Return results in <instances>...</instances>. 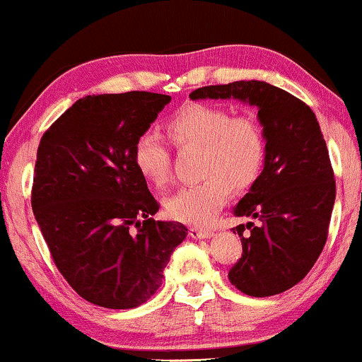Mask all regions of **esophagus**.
Instances as JSON below:
<instances>
[{
    "label": "esophagus",
    "mask_w": 362,
    "mask_h": 362,
    "mask_svg": "<svg viewBox=\"0 0 362 362\" xmlns=\"http://www.w3.org/2000/svg\"><path fill=\"white\" fill-rule=\"evenodd\" d=\"M189 235L193 237V239H208V237L214 235V230H210V228L193 227V228H189Z\"/></svg>",
    "instance_id": "34e87169"
}]
</instances>
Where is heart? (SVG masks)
I'll return each instance as SVG.
<instances>
[{
  "label": "heart",
  "instance_id": "heart-1",
  "mask_svg": "<svg viewBox=\"0 0 362 362\" xmlns=\"http://www.w3.org/2000/svg\"><path fill=\"white\" fill-rule=\"evenodd\" d=\"M168 130L180 146H202L199 173L194 185L182 186L165 199L171 218L188 225H205L235 189L257 180L266 160V137L252 115H233L218 105L182 106L168 122ZM134 164L144 180L156 188L169 177V151L163 137L146 130L134 144Z\"/></svg>",
  "mask_w": 362,
  "mask_h": 362
}]
</instances>
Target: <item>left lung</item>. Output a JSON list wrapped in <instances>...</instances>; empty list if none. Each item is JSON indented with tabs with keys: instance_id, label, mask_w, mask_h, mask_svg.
<instances>
[{
	"instance_id": "1",
	"label": "left lung",
	"mask_w": 362,
	"mask_h": 362,
	"mask_svg": "<svg viewBox=\"0 0 362 362\" xmlns=\"http://www.w3.org/2000/svg\"><path fill=\"white\" fill-rule=\"evenodd\" d=\"M191 100H239L256 106L264 130L266 160L235 216L257 218L233 228L242 257L228 273L249 296H273L300 283L320 256L335 202L329 151L315 113L303 101L266 81L194 89ZM249 228L251 232L243 235Z\"/></svg>"
}]
</instances>
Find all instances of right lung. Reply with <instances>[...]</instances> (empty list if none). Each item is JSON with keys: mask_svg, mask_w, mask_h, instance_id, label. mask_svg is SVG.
<instances>
[{"mask_svg": "<svg viewBox=\"0 0 362 362\" xmlns=\"http://www.w3.org/2000/svg\"><path fill=\"white\" fill-rule=\"evenodd\" d=\"M168 103L147 91L84 96L40 140L33 215L57 269L89 303H146L188 235L180 222L151 218L159 203L134 164L135 140Z\"/></svg>", "mask_w": 362, "mask_h": 362, "instance_id": "add662e5", "label": "right lung"}]
</instances>
